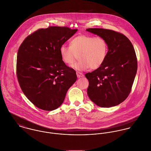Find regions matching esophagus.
<instances>
[{
	"mask_svg": "<svg viewBox=\"0 0 151 151\" xmlns=\"http://www.w3.org/2000/svg\"><path fill=\"white\" fill-rule=\"evenodd\" d=\"M76 75H77L78 78H81V77H83L84 76V75L82 73H81V72H76Z\"/></svg>",
	"mask_w": 151,
	"mask_h": 151,
	"instance_id": "esophagus-1",
	"label": "esophagus"
}]
</instances>
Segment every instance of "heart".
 <instances>
[{
	"label": "heart",
	"mask_w": 151,
	"mask_h": 151,
	"mask_svg": "<svg viewBox=\"0 0 151 151\" xmlns=\"http://www.w3.org/2000/svg\"><path fill=\"white\" fill-rule=\"evenodd\" d=\"M62 60L68 66L72 65L78 55L79 60L72 67L78 70L91 68H99L104 62L108 54V44L101 36L82 34L73 38L70 46L62 45L60 48Z\"/></svg>",
	"instance_id": "1"
}]
</instances>
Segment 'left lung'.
Wrapping results in <instances>:
<instances>
[{"instance_id": "8db88e82", "label": "left lung", "mask_w": 151, "mask_h": 151, "mask_svg": "<svg viewBox=\"0 0 151 151\" xmlns=\"http://www.w3.org/2000/svg\"><path fill=\"white\" fill-rule=\"evenodd\" d=\"M86 31L103 37L109 49L103 64L85 74L89 81L88 96L101 107L117 106L129 94L137 73V58L134 47L120 32L99 28Z\"/></svg>"}]
</instances>
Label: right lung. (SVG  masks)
I'll return each mask as SVG.
<instances>
[{"instance_id": "right-lung-1", "label": "right lung", "mask_w": 151, "mask_h": 151, "mask_svg": "<svg viewBox=\"0 0 151 151\" xmlns=\"http://www.w3.org/2000/svg\"><path fill=\"white\" fill-rule=\"evenodd\" d=\"M78 29L50 26L28 35L17 52L16 74L23 93L37 107L52 111L76 82L75 70L62 60L60 48Z\"/></svg>"}]
</instances>
